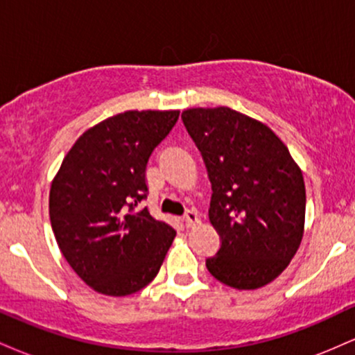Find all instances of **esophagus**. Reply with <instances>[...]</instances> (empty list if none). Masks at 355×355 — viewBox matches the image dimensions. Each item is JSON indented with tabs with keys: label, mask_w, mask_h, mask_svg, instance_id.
Segmentation results:
<instances>
[{
	"label": "esophagus",
	"mask_w": 355,
	"mask_h": 355,
	"mask_svg": "<svg viewBox=\"0 0 355 355\" xmlns=\"http://www.w3.org/2000/svg\"><path fill=\"white\" fill-rule=\"evenodd\" d=\"M183 222H185V225L189 227V229H190V227H193L195 223L200 222V218H198L197 210H193V209H191V210H187V211H185V215H183Z\"/></svg>",
	"instance_id": "esophagus-1"
}]
</instances>
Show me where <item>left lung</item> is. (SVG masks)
Segmentation results:
<instances>
[{"label": "left lung", "mask_w": 355, "mask_h": 355, "mask_svg": "<svg viewBox=\"0 0 355 355\" xmlns=\"http://www.w3.org/2000/svg\"><path fill=\"white\" fill-rule=\"evenodd\" d=\"M182 120L209 172V218L222 242L207 268L239 291L270 284L302 242V170L267 125L229 107L189 108Z\"/></svg>", "instance_id": "obj_1"}]
</instances>
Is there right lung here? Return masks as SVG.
<instances>
[{"mask_svg":"<svg viewBox=\"0 0 355 355\" xmlns=\"http://www.w3.org/2000/svg\"><path fill=\"white\" fill-rule=\"evenodd\" d=\"M178 110H128L81 135L50 189L56 242L76 275L112 297L135 294L157 277L175 232L140 209L150 155L172 132Z\"/></svg>","mask_w":355,"mask_h":355,"instance_id":"1","label":"right lung"}]
</instances>
